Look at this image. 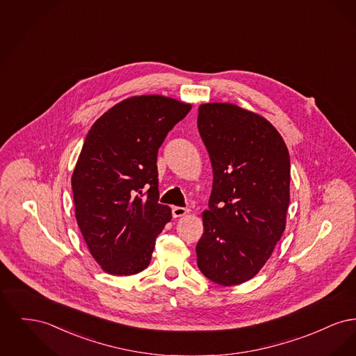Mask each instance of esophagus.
<instances>
[{"label":"esophagus","mask_w":356,"mask_h":356,"mask_svg":"<svg viewBox=\"0 0 356 356\" xmlns=\"http://www.w3.org/2000/svg\"><path fill=\"white\" fill-rule=\"evenodd\" d=\"M186 213H189V209H186V208H181V207L172 208L173 218H183V216H186Z\"/></svg>","instance_id":"34e87169"}]
</instances>
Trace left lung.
Masks as SVG:
<instances>
[{
    "label": "left lung",
    "mask_w": 356,
    "mask_h": 356,
    "mask_svg": "<svg viewBox=\"0 0 356 356\" xmlns=\"http://www.w3.org/2000/svg\"><path fill=\"white\" fill-rule=\"evenodd\" d=\"M197 128L213 170L197 267L216 284L237 286L259 273L286 229L287 145L268 120L229 102L202 104Z\"/></svg>",
    "instance_id": "obj_1"
}]
</instances>
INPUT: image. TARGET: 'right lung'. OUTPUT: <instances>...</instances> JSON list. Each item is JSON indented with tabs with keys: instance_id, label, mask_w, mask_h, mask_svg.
<instances>
[{
	"instance_id": "obj_1",
	"label": "right lung",
	"mask_w": 356,
	"mask_h": 356,
	"mask_svg": "<svg viewBox=\"0 0 356 356\" xmlns=\"http://www.w3.org/2000/svg\"><path fill=\"white\" fill-rule=\"evenodd\" d=\"M191 108L167 96H134L85 137L72 175L74 215L102 271L129 276L149 266L156 237L172 219L170 207L157 203V152Z\"/></svg>"
}]
</instances>
